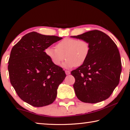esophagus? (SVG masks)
<instances>
[{
  "label": "esophagus",
  "mask_w": 130,
  "mask_h": 130,
  "mask_svg": "<svg viewBox=\"0 0 130 130\" xmlns=\"http://www.w3.org/2000/svg\"><path fill=\"white\" fill-rule=\"evenodd\" d=\"M65 73L67 75H69V74H70V72L69 71V70H65Z\"/></svg>",
  "instance_id": "obj_1"
}]
</instances>
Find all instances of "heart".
I'll use <instances>...</instances> for the list:
<instances>
[{
	"label": "heart",
	"instance_id": "heart-1",
	"mask_svg": "<svg viewBox=\"0 0 130 130\" xmlns=\"http://www.w3.org/2000/svg\"><path fill=\"white\" fill-rule=\"evenodd\" d=\"M56 48H46V54L56 66L60 65L65 58L67 60L63 67L66 68L83 65L90 53L89 43L84 39L66 38L59 42Z\"/></svg>",
	"mask_w": 130,
	"mask_h": 130
}]
</instances>
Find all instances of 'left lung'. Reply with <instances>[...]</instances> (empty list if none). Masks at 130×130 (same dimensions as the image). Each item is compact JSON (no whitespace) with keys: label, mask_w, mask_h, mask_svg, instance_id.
<instances>
[{"label":"left lung","mask_w":130,"mask_h":130,"mask_svg":"<svg viewBox=\"0 0 130 130\" xmlns=\"http://www.w3.org/2000/svg\"><path fill=\"white\" fill-rule=\"evenodd\" d=\"M71 37L84 39L90 45L86 61L71 72L75 78L73 88L76 96L88 103L107 99L119 84L122 72L117 46L108 36L97 30Z\"/></svg>","instance_id":"obj_1"}]
</instances>
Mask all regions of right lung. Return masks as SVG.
Instances as JSON below:
<instances>
[{"instance_id": "obj_1", "label": "right lung", "mask_w": 130, "mask_h": 130, "mask_svg": "<svg viewBox=\"0 0 130 130\" xmlns=\"http://www.w3.org/2000/svg\"><path fill=\"white\" fill-rule=\"evenodd\" d=\"M61 39L32 31L12 48L8 65L10 83L19 98L32 106L53 103L65 78L62 68L53 64L44 52Z\"/></svg>"}]
</instances>
